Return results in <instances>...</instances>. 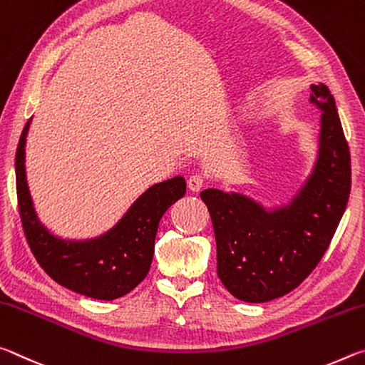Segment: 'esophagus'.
Wrapping results in <instances>:
<instances>
[{
    "mask_svg": "<svg viewBox=\"0 0 365 365\" xmlns=\"http://www.w3.org/2000/svg\"><path fill=\"white\" fill-rule=\"evenodd\" d=\"M204 184H205V178L202 175H192L187 179V187L192 190V192H199Z\"/></svg>",
    "mask_w": 365,
    "mask_h": 365,
    "instance_id": "1",
    "label": "esophagus"
}]
</instances>
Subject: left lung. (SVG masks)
Masks as SVG:
<instances>
[{
  "instance_id": "left-lung-1",
  "label": "left lung",
  "mask_w": 365,
  "mask_h": 365,
  "mask_svg": "<svg viewBox=\"0 0 365 365\" xmlns=\"http://www.w3.org/2000/svg\"><path fill=\"white\" fill-rule=\"evenodd\" d=\"M320 115L317 158L286 204L265 207L241 192L205 189L217 239V273L244 302H268L297 288L325 254L351 190V157L333 95L310 86Z\"/></svg>"
}]
</instances>
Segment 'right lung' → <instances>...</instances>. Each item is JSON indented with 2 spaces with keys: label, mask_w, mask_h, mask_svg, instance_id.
<instances>
[{
  "label": "right lung",
  "mask_w": 365,
  "mask_h": 365,
  "mask_svg": "<svg viewBox=\"0 0 365 365\" xmlns=\"http://www.w3.org/2000/svg\"><path fill=\"white\" fill-rule=\"evenodd\" d=\"M32 118L16 152V189L29 246L41 268L64 288L100 301L133 291L150 270L155 236L165 212L186 194V179L175 176L137 197L118 223L91 239H64L40 222L29 190L26 142Z\"/></svg>",
  "instance_id": "1"
}]
</instances>
